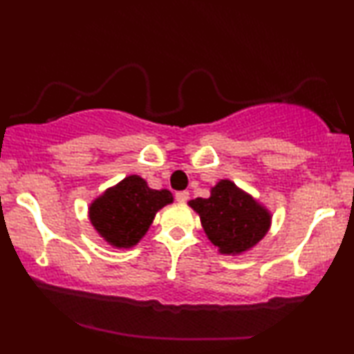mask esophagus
<instances>
[{
  "mask_svg": "<svg viewBox=\"0 0 354 354\" xmlns=\"http://www.w3.org/2000/svg\"><path fill=\"white\" fill-rule=\"evenodd\" d=\"M188 198H190V193L188 192H177L176 193V200L178 203H187Z\"/></svg>",
  "mask_w": 354,
  "mask_h": 354,
  "instance_id": "34e87169",
  "label": "esophagus"
}]
</instances>
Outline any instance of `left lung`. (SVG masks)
Returning <instances> with one entry per match:
<instances>
[{
  "label": "left lung",
  "mask_w": 354,
  "mask_h": 354,
  "mask_svg": "<svg viewBox=\"0 0 354 354\" xmlns=\"http://www.w3.org/2000/svg\"><path fill=\"white\" fill-rule=\"evenodd\" d=\"M188 206L200 216L207 240L225 256H240L254 248L272 224L268 207L229 178L217 182L209 198H195Z\"/></svg>",
  "instance_id": "obj_1"
}]
</instances>
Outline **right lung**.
I'll return each instance as SVG.
<instances>
[{
  "mask_svg": "<svg viewBox=\"0 0 354 354\" xmlns=\"http://www.w3.org/2000/svg\"><path fill=\"white\" fill-rule=\"evenodd\" d=\"M174 201L172 193L154 190L140 176H127L106 188L88 206L93 229L113 248H133L147 235L154 216Z\"/></svg>",
  "mask_w": 354,
  "mask_h": 354,
  "instance_id": "add662e5",
  "label": "right lung"
}]
</instances>
